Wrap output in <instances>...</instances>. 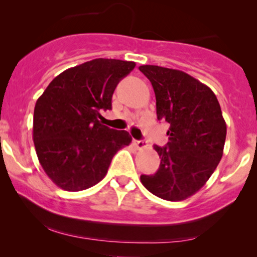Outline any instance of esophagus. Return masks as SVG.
Here are the masks:
<instances>
[{"label":"esophagus","mask_w":257,"mask_h":257,"mask_svg":"<svg viewBox=\"0 0 257 257\" xmlns=\"http://www.w3.org/2000/svg\"><path fill=\"white\" fill-rule=\"evenodd\" d=\"M133 144H134L135 146L138 147L139 150H141V149H145V147L147 146V144H146V141H144V140H133Z\"/></svg>","instance_id":"34e87169"}]
</instances>
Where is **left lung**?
Returning <instances> with one entry per match:
<instances>
[{
    "mask_svg": "<svg viewBox=\"0 0 257 257\" xmlns=\"http://www.w3.org/2000/svg\"><path fill=\"white\" fill-rule=\"evenodd\" d=\"M139 70L155 90L157 118L170 124L167 146L155 145L159 169L141 175V184L162 199L184 200L205 185L222 157L227 128L220 104L208 85L184 71L156 65Z\"/></svg>",
    "mask_w": 257,
    "mask_h": 257,
    "instance_id": "obj_1",
    "label": "left lung"
}]
</instances>
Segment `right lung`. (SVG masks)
Returning a JSON list of instances; mask_svg holds the SVG:
<instances>
[{
    "label": "right lung",
    "mask_w": 257,
    "mask_h": 257,
    "mask_svg": "<svg viewBox=\"0 0 257 257\" xmlns=\"http://www.w3.org/2000/svg\"><path fill=\"white\" fill-rule=\"evenodd\" d=\"M134 61L94 59L65 70L38 98L34 144L38 161L58 187L87 190L105 178L112 158L132 143L125 131L101 124L100 111L111 110L112 94Z\"/></svg>",
    "instance_id": "obj_1"
}]
</instances>
